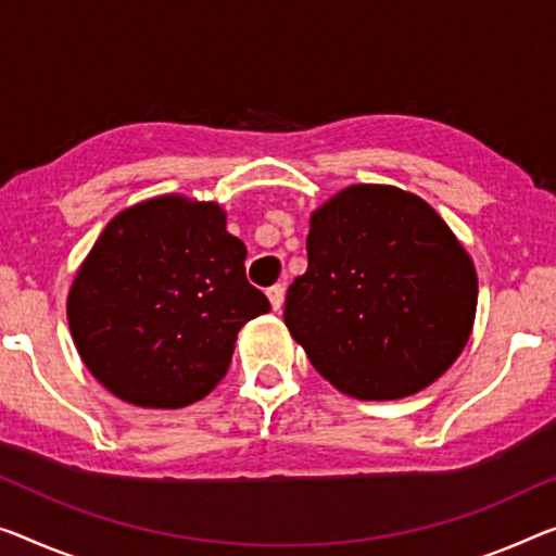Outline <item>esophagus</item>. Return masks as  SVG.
I'll use <instances>...</instances> for the list:
<instances>
[{"label": "esophagus", "instance_id": "obj_1", "mask_svg": "<svg viewBox=\"0 0 556 556\" xmlns=\"http://www.w3.org/2000/svg\"><path fill=\"white\" fill-rule=\"evenodd\" d=\"M268 301L273 305V311L280 313V307H283V301H286V288L283 286H270L268 288Z\"/></svg>", "mask_w": 556, "mask_h": 556}]
</instances>
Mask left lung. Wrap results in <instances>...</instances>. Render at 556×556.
Masks as SVG:
<instances>
[{
  "instance_id": "8db88e82",
  "label": "left lung",
  "mask_w": 556,
  "mask_h": 556,
  "mask_svg": "<svg viewBox=\"0 0 556 556\" xmlns=\"http://www.w3.org/2000/svg\"><path fill=\"white\" fill-rule=\"evenodd\" d=\"M286 326L315 370L357 400L420 392L463 353L477 273L445 220L392 186H350L318 208Z\"/></svg>"
}]
</instances>
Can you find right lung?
<instances>
[{"instance_id": "right-lung-1", "label": "right lung", "mask_w": 556, "mask_h": 556, "mask_svg": "<svg viewBox=\"0 0 556 556\" xmlns=\"http://www.w3.org/2000/svg\"><path fill=\"white\" fill-rule=\"evenodd\" d=\"M216 203L161 195L111 220L76 273L70 328L93 378L139 407L174 409L224 380L245 323L270 311Z\"/></svg>"}]
</instances>
